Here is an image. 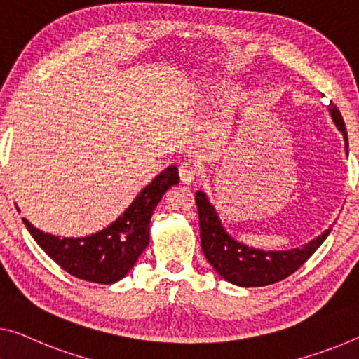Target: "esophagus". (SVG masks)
Listing matches in <instances>:
<instances>
[{
    "instance_id": "34e87169",
    "label": "esophagus",
    "mask_w": 359,
    "mask_h": 359,
    "mask_svg": "<svg viewBox=\"0 0 359 359\" xmlns=\"http://www.w3.org/2000/svg\"><path fill=\"white\" fill-rule=\"evenodd\" d=\"M197 176H198V172H197V167H196L194 163H191V162L181 163V167H180V178H181V181H183L184 184L196 183Z\"/></svg>"
}]
</instances>
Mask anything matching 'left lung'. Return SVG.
<instances>
[{
  "label": "left lung",
  "instance_id": "1",
  "mask_svg": "<svg viewBox=\"0 0 359 359\" xmlns=\"http://www.w3.org/2000/svg\"><path fill=\"white\" fill-rule=\"evenodd\" d=\"M329 110L339 130L345 136L348 146L345 122L340 110L334 102L329 104ZM348 151V149H346ZM196 203L198 210V224H201V244L203 255L219 276L226 280L242 287H257L279 283L295 273L308 258H310L319 245L326 239L330 229H326L316 239L308 242L302 249H292L283 252H263L250 249L241 242L226 234L217 212L210 202L207 201L202 191L196 192Z\"/></svg>",
  "mask_w": 359,
  "mask_h": 359
}]
</instances>
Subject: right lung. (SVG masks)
Listing matches in <instances>:
<instances>
[{"mask_svg": "<svg viewBox=\"0 0 359 359\" xmlns=\"http://www.w3.org/2000/svg\"><path fill=\"white\" fill-rule=\"evenodd\" d=\"M178 181V168L172 165L137 194L117 222L88 237L60 239L33 228L25 218L22 222L36 244L64 271L88 283L112 284L125 278L147 247L152 213L165 192Z\"/></svg>", "mask_w": 359, "mask_h": 359, "instance_id": "1", "label": "right lung"}]
</instances>
